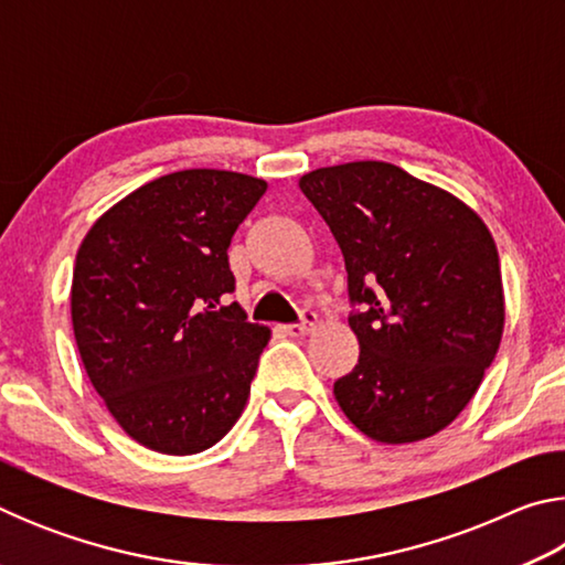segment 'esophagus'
Wrapping results in <instances>:
<instances>
[{"label":"esophagus","mask_w":565,"mask_h":565,"mask_svg":"<svg viewBox=\"0 0 565 565\" xmlns=\"http://www.w3.org/2000/svg\"><path fill=\"white\" fill-rule=\"evenodd\" d=\"M317 321H319L317 313H313L311 309H306V311H301L299 323H286V327H281V329H284V333H289V337H306V333H311L313 327H317Z\"/></svg>","instance_id":"esophagus-1"}]
</instances>
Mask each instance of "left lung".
Returning a JSON list of instances; mask_svg holds the SVG:
<instances>
[{
    "label": "left lung",
    "mask_w": 565,
    "mask_h": 565,
    "mask_svg": "<svg viewBox=\"0 0 565 565\" xmlns=\"http://www.w3.org/2000/svg\"><path fill=\"white\" fill-rule=\"evenodd\" d=\"M347 262L359 363L333 396L361 434L414 444L461 414L503 337L495 242L471 206L386 161L299 179Z\"/></svg>",
    "instance_id": "1"
}]
</instances>
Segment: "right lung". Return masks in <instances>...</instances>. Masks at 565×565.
I'll list each match as a JSON object with an SVG mask.
<instances>
[{
    "instance_id": "add662e5",
    "label": "right lung",
    "mask_w": 565,
    "mask_h": 565,
    "mask_svg": "<svg viewBox=\"0 0 565 565\" xmlns=\"http://www.w3.org/2000/svg\"><path fill=\"white\" fill-rule=\"evenodd\" d=\"M264 191L238 171H174L104 212L76 252V349L114 420L151 451H206L246 406L271 331L222 299L228 244Z\"/></svg>"
}]
</instances>
